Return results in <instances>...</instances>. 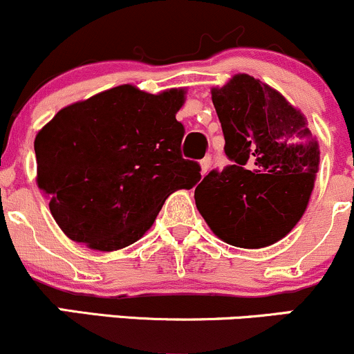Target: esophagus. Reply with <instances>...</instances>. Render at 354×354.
I'll list each match as a JSON object with an SVG mask.
<instances>
[{
  "mask_svg": "<svg viewBox=\"0 0 354 354\" xmlns=\"http://www.w3.org/2000/svg\"><path fill=\"white\" fill-rule=\"evenodd\" d=\"M200 165H201V174H206L211 168V158H205V160H201Z\"/></svg>",
  "mask_w": 354,
  "mask_h": 354,
  "instance_id": "esophagus-1",
  "label": "esophagus"
}]
</instances>
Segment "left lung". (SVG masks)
<instances>
[{
    "label": "left lung",
    "mask_w": 354,
    "mask_h": 354,
    "mask_svg": "<svg viewBox=\"0 0 354 354\" xmlns=\"http://www.w3.org/2000/svg\"><path fill=\"white\" fill-rule=\"evenodd\" d=\"M211 100L233 165L203 178L194 189L196 208L228 245H273L306 211L319 166L318 141L299 109L250 75L213 88Z\"/></svg>",
    "instance_id": "1"
}]
</instances>
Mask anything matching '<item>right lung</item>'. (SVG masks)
<instances>
[{
	"label": "right lung",
	"instance_id": "1",
	"mask_svg": "<svg viewBox=\"0 0 354 354\" xmlns=\"http://www.w3.org/2000/svg\"><path fill=\"white\" fill-rule=\"evenodd\" d=\"M185 89L149 95L123 84L56 113L35 138L38 188L63 233L116 251L151 228L166 198L201 180L181 156Z\"/></svg>",
	"mask_w": 354,
	"mask_h": 354
}]
</instances>
